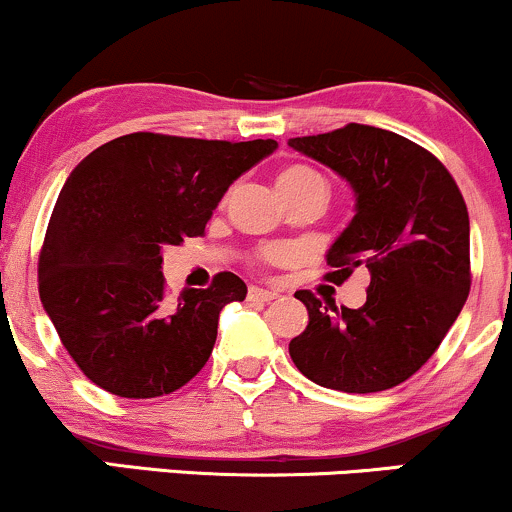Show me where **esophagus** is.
<instances>
[{"mask_svg": "<svg viewBox=\"0 0 512 512\" xmlns=\"http://www.w3.org/2000/svg\"><path fill=\"white\" fill-rule=\"evenodd\" d=\"M248 298H250V301L269 303V301H274V298H279V293H276V291H267V289H257V286H250Z\"/></svg>", "mask_w": 512, "mask_h": 512, "instance_id": "obj_1", "label": "esophagus"}]
</instances>
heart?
Listing matches in <instances>:
<instances>
[{"instance_id":"b5f03b06","label":"heart","mask_w":512,"mask_h":512,"mask_svg":"<svg viewBox=\"0 0 512 512\" xmlns=\"http://www.w3.org/2000/svg\"><path fill=\"white\" fill-rule=\"evenodd\" d=\"M305 185L325 187V180H322V175L315 173L313 168H305V166H291L279 175L281 192L298 190V187H305ZM296 260H298V250L289 248V245H267V248L257 252V262H260L262 267H289V264H293Z\"/></svg>"}]
</instances>
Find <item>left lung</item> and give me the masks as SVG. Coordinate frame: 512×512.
Segmentation results:
<instances>
[{
  "mask_svg": "<svg viewBox=\"0 0 512 512\" xmlns=\"http://www.w3.org/2000/svg\"><path fill=\"white\" fill-rule=\"evenodd\" d=\"M289 146L354 187L356 216L327 252L325 279L342 286L356 267L370 274L356 310L296 291L310 322L289 354L305 378L330 390H390L436 354L469 296L460 187L431 151L380 127L351 122Z\"/></svg>",
  "mask_w": 512,
  "mask_h": 512,
  "instance_id": "8db88e82",
  "label": "left lung"
}]
</instances>
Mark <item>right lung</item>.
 <instances>
[{
    "label": "right lung",
    "mask_w": 512,
    "mask_h": 512,
    "mask_svg": "<svg viewBox=\"0 0 512 512\" xmlns=\"http://www.w3.org/2000/svg\"><path fill=\"white\" fill-rule=\"evenodd\" d=\"M274 139L221 142L134 132L72 170L52 209L38 291L64 349L110 395L149 399L190 383L209 361L223 305L248 286L221 272L170 301L163 245L202 236L231 182Z\"/></svg>",
    "instance_id": "obj_1"
}]
</instances>
